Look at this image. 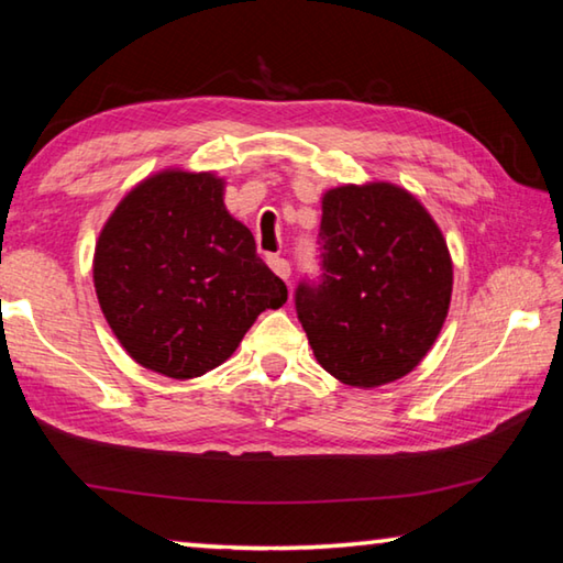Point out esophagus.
Here are the masks:
<instances>
[{
    "label": "esophagus",
    "mask_w": 563,
    "mask_h": 563,
    "mask_svg": "<svg viewBox=\"0 0 563 563\" xmlns=\"http://www.w3.org/2000/svg\"><path fill=\"white\" fill-rule=\"evenodd\" d=\"M268 265L273 268V273L278 275V278H283V280L290 278V263L280 258V255H268Z\"/></svg>",
    "instance_id": "34e87169"
}]
</instances>
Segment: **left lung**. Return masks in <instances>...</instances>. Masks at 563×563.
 Returning a JSON list of instances; mask_svg holds the SVG:
<instances>
[{
  "label": "left lung",
  "mask_w": 563,
  "mask_h": 563,
  "mask_svg": "<svg viewBox=\"0 0 563 563\" xmlns=\"http://www.w3.org/2000/svg\"><path fill=\"white\" fill-rule=\"evenodd\" d=\"M316 278L295 310L322 367L352 387L405 377L434 345L452 298V261L422 203L389 184L322 198Z\"/></svg>",
  "instance_id": "obj_1"
}]
</instances>
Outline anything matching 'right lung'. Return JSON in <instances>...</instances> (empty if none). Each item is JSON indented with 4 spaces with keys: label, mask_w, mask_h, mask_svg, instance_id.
<instances>
[{
    "label": "right lung",
    "mask_w": 563,
    "mask_h": 563,
    "mask_svg": "<svg viewBox=\"0 0 563 563\" xmlns=\"http://www.w3.org/2000/svg\"><path fill=\"white\" fill-rule=\"evenodd\" d=\"M93 285L129 355L174 379L206 375L233 355L288 288L225 211L223 180L164 170L123 198L103 225Z\"/></svg>",
    "instance_id": "add662e5"
}]
</instances>
